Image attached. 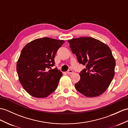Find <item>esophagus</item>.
<instances>
[{
    "instance_id": "obj_1",
    "label": "esophagus",
    "mask_w": 128,
    "mask_h": 128,
    "mask_svg": "<svg viewBox=\"0 0 128 128\" xmlns=\"http://www.w3.org/2000/svg\"><path fill=\"white\" fill-rule=\"evenodd\" d=\"M74 73V71L73 70H68L67 72V73L68 74H73Z\"/></svg>"
}]
</instances>
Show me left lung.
I'll return each mask as SVG.
<instances>
[{
  "mask_svg": "<svg viewBox=\"0 0 128 128\" xmlns=\"http://www.w3.org/2000/svg\"><path fill=\"white\" fill-rule=\"evenodd\" d=\"M79 63L86 66L75 84L76 90L88 97L97 96L108 88L114 76L116 61L109 46L98 40L82 37L68 40Z\"/></svg>",
  "mask_w": 128,
  "mask_h": 128,
  "instance_id": "left-lung-1",
  "label": "left lung"
}]
</instances>
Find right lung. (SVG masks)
<instances>
[{
  "label": "right lung",
  "mask_w": 128,
  "mask_h": 128,
  "mask_svg": "<svg viewBox=\"0 0 128 128\" xmlns=\"http://www.w3.org/2000/svg\"><path fill=\"white\" fill-rule=\"evenodd\" d=\"M64 43L49 37L34 40L25 46L17 62L20 82L29 94L36 98L48 96L56 89L62 72L54 66L58 48Z\"/></svg>",
  "instance_id": "1"
}]
</instances>
